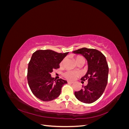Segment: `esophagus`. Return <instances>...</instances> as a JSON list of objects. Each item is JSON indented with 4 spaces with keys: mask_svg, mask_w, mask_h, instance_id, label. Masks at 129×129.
I'll list each match as a JSON object with an SVG mask.
<instances>
[{
    "mask_svg": "<svg viewBox=\"0 0 129 129\" xmlns=\"http://www.w3.org/2000/svg\"><path fill=\"white\" fill-rule=\"evenodd\" d=\"M67 82H68V83H69V84L73 83V82H71V81H68Z\"/></svg>",
    "mask_w": 129,
    "mask_h": 129,
    "instance_id": "34e87169",
    "label": "esophagus"
}]
</instances>
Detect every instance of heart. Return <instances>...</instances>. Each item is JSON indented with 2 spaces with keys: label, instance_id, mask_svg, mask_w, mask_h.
<instances>
[{
  "label": "heart",
  "instance_id": "heart-1",
  "mask_svg": "<svg viewBox=\"0 0 129 129\" xmlns=\"http://www.w3.org/2000/svg\"><path fill=\"white\" fill-rule=\"evenodd\" d=\"M75 60H76V62H77V64H79V63H80V62H83L84 63L85 62L84 58L82 56H79L76 57ZM64 61V60H63V61H62V62H61V63H60L61 66H62V64H63ZM79 75V74L77 72H73V71H67L64 74V76L67 80H74Z\"/></svg>",
  "mask_w": 129,
  "mask_h": 129
}]
</instances>
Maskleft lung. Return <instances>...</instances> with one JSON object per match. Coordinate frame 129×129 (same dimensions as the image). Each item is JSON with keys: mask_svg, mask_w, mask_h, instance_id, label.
<instances>
[{"mask_svg": "<svg viewBox=\"0 0 129 129\" xmlns=\"http://www.w3.org/2000/svg\"><path fill=\"white\" fill-rule=\"evenodd\" d=\"M73 52L83 55L88 65L87 73L81 79L87 80L88 84L81 90L75 91V96L82 102L92 103L102 96L107 85L109 67L106 57L95 49L82 48Z\"/></svg>", "mask_w": 129, "mask_h": 129, "instance_id": "left-lung-1", "label": "left lung"}]
</instances>
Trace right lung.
I'll return each instance as SVG.
<instances>
[{"label":"right lung","instance_id":"obj_1","mask_svg":"<svg viewBox=\"0 0 129 129\" xmlns=\"http://www.w3.org/2000/svg\"><path fill=\"white\" fill-rule=\"evenodd\" d=\"M68 54L49 49L38 50L33 54L28 63L27 80L31 91L38 99L48 102L59 96L61 88L67 82L54 79L50 74L60 68V63Z\"/></svg>","mask_w":129,"mask_h":129}]
</instances>
